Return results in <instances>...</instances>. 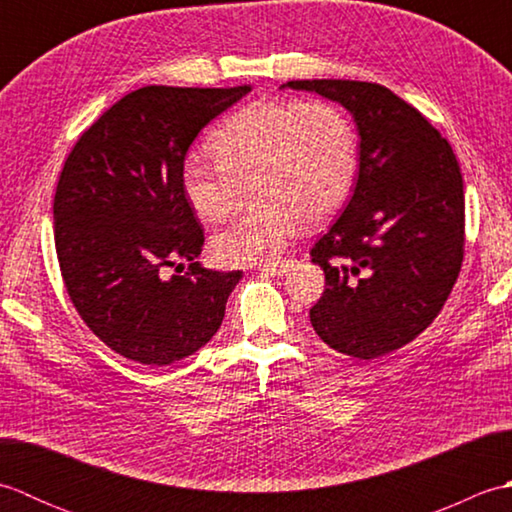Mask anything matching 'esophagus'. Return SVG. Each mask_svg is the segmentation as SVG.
<instances>
[{
	"instance_id": "obj_1",
	"label": "esophagus",
	"mask_w": 512,
	"mask_h": 512,
	"mask_svg": "<svg viewBox=\"0 0 512 512\" xmlns=\"http://www.w3.org/2000/svg\"><path fill=\"white\" fill-rule=\"evenodd\" d=\"M292 266V259H281V262L275 264H264L259 266V273L262 275H270V277H284Z\"/></svg>"
}]
</instances>
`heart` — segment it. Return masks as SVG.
I'll return each instance as SVG.
<instances>
[{
    "label": "heart",
    "instance_id": "b5f03b06",
    "mask_svg": "<svg viewBox=\"0 0 512 512\" xmlns=\"http://www.w3.org/2000/svg\"><path fill=\"white\" fill-rule=\"evenodd\" d=\"M213 160L191 156L182 191L204 222H224L246 200L253 206L211 239L222 266L279 259L299 222L314 226L341 209L358 165V136L332 101H257L209 138Z\"/></svg>",
    "mask_w": 512,
    "mask_h": 512
}]
</instances>
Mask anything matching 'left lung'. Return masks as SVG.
<instances>
[{
    "label": "left lung",
    "mask_w": 512,
    "mask_h": 512,
    "mask_svg": "<svg viewBox=\"0 0 512 512\" xmlns=\"http://www.w3.org/2000/svg\"><path fill=\"white\" fill-rule=\"evenodd\" d=\"M352 112L361 145L345 211L312 246L325 290L312 328L332 350L378 358L438 317L464 259V182L447 138L416 107L367 81H288Z\"/></svg>",
    "instance_id": "left-lung-1"
}]
</instances>
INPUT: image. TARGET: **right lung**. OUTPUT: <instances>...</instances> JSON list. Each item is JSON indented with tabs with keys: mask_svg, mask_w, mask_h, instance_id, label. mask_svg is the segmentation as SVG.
I'll list each match as a JSON object with an SVG mask.
<instances>
[{
	"mask_svg": "<svg viewBox=\"0 0 512 512\" xmlns=\"http://www.w3.org/2000/svg\"><path fill=\"white\" fill-rule=\"evenodd\" d=\"M250 92L147 85L76 140L54 193V246L85 325L129 361L162 367L220 330L239 270L202 268L204 228L182 191L187 151L215 116ZM192 264L167 280L165 265ZM179 267V266H178Z\"/></svg>",
	"mask_w": 512,
	"mask_h": 512,
	"instance_id": "add662e5",
	"label": "right lung"
}]
</instances>
